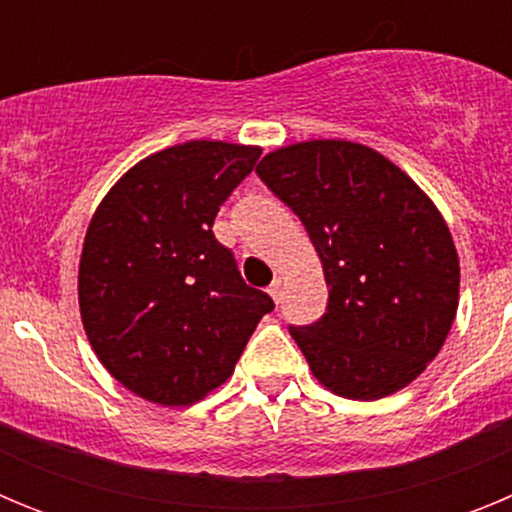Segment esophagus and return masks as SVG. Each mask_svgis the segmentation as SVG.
<instances>
[{"label": "esophagus", "instance_id": "obj_1", "mask_svg": "<svg viewBox=\"0 0 512 512\" xmlns=\"http://www.w3.org/2000/svg\"><path fill=\"white\" fill-rule=\"evenodd\" d=\"M269 295H271V300L277 302V305H279V302H282V297H284V289H282V279H277V282L271 284V287H269Z\"/></svg>", "mask_w": 512, "mask_h": 512}]
</instances>
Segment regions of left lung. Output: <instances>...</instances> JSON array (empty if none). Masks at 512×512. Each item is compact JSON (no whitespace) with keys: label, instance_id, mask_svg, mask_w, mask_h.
<instances>
[{"label":"left lung","instance_id":"left-lung-1","mask_svg":"<svg viewBox=\"0 0 512 512\" xmlns=\"http://www.w3.org/2000/svg\"><path fill=\"white\" fill-rule=\"evenodd\" d=\"M256 174L302 220L330 287L323 318L289 328L310 372L348 400L408 387L438 356L459 307V256L431 197L351 140L289 143Z\"/></svg>","mask_w":512,"mask_h":512}]
</instances>
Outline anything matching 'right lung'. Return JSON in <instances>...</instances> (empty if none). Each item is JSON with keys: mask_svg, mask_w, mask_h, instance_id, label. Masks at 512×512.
<instances>
[{"mask_svg": "<svg viewBox=\"0 0 512 512\" xmlns=\"http://www.w3.org/2000/svg\"><path fill=\"white\" fill-rule=\"evenodd\" d=\"M259 146L189 140L151 153L104 194L79 261L94 354L133 395L179 408L233 374L274 302L248 287L212 223Z\"/></svg>", "mask_w": 512, "mask_h": 512, "instance_id": "obj_1", "label": "right lung"}]
</instances>
